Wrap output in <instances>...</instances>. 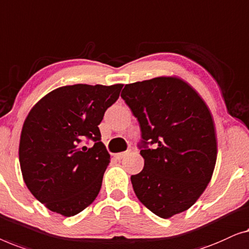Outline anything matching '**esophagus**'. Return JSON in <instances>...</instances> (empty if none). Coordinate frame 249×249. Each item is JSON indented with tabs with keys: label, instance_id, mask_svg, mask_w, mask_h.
I'll return each instance as SVG.
<instances>
[{
	"label": "esophagus",
	"instance_id": "34e87169",
	"mask_svg": "<svg viewBox=\"0 0 249 249\" xmlns=\"http://www.w3.org/2000/svg\"><path fill=\"white\" fill-rule=\"evenodd\" d=\"M126 155H127V152H120V153H116V155H115V158L118 159V160H122Z\"/></svg>",
	"mask_w": 249,
	"mask_h": 249
}]
</instances>
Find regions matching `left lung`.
I'll use <instances>...</instances> for the list:
<instances>
[{"label": "left lung", "mask_w": 249, "mask_h": 249, "mask_svg": "<svg viewBox=\"0 0 249 249\" xmlns=\"http://www.w3.org/2000/svg\"><path fill=\"white\" fill-rule=\"evenodd\" d=\"M121 97L141 128L144 168L131 176L136 196L160 218L186 211L215 166V129L208 106L186 82L167 76L126 85Z\"/></svg>", "instance_id": "left-lung-1"}]
</instances>
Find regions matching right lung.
I'll list each match as a JSON object with an SVG mask.
<instances>
[{"label":"right lung","instance_id":"1","mask_svg":"<svg viewBox=\"0 0 249 249\" xmlns=\"http://www.w3.org/2000/svg\"><path fill=\"white\" fill-rule=\"evenodd\" d=\"M123 85H74L55 89L29 111L20 136L23 180L51 211L73 216L93 202L110 155L98 125ZM92 141L91 148L82 142Z\"/></svg>","mask_w":249,"mask_h":249}]
</instances>
